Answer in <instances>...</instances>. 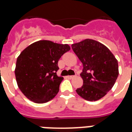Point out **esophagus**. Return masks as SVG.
<instances>
[{
  "mask_svg": "<svg viewBox=\"0 0 132 132\" xmlns=\"http://www.w3.org/2000/svg\"><path fill=\"white\" fill-rule=\"evenodd\" d=\"M75 77V76H73V75H70V76H67V77L68 78V79H73V78Z\"/></svg>",
  "mask_w": 132,
  "mask_h": 132,
  "instance_id": "esophagus-1",
  "label": "esophagus"
}]
</instances>
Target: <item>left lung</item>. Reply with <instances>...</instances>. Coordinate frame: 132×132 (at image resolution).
I'll use <instances>...</instances> for the list:
<instances>
[{"instance_id":"obj_1","label":"left lung","mask_w":132,"mask_h":132,"mask_svg":"<svg viewBox=\"0 0 132 132\" xmlns=\"http://www.w3.org/2000/svg\"><path fill=\"white\" fill-rule=\"evenodd\" d=\"M72 48L83 64V85L76 91L86 101H98L115 84L119 75L117 60L106 46L92 39L72 44Z\"/></svg>"}]
</instances>
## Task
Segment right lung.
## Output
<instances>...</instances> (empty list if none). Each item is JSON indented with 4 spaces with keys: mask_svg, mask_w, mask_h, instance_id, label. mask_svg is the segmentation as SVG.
<instances>
[{
    "mask_svg": "<svg viewBox=\"0 0 132 132\" xmlns=\"http://www.w3.org/2000/svg\"><path fill=\"white\" fill-rule=\"evenodd\" d=\"M67 44L38 41L27 47L18 56L15 74L18 87L28 99L44 103L59 91L63 77H57L58 60L69 51Z\"/></svg>",
    "mask_w": 132,
    "mask_h": 132,
    "instance_id": "1",
    "label": "right lung"
}]
</instances>
